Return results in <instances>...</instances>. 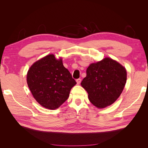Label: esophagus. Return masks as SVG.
<instances>
[{
    "instance_id": "obj_1",
    "label": "esophagus",
    "mask_w": 148,
    "mask_h": 148,
    "mask_svg": "<svg viewBox=\"0 0 148 148\" xmlns=\"http://www.w3.org/2000/svg\"><path fill=\"white\" fill-rule=\"evenodd\" d=\"M76 81H77V84H79L80 83H81L82 79H81V78H78V79H77V80H76Z\"/></svg>"
}]
</instances>
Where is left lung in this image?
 I'll return each instance as SVG.
<instances>
[{
    "label": "left lung",
    "instance_id": "8db88e82",
    "mask_svg": "<svg viewBox=\"0 0 148 148\" xmlns=\"http://www.w3.org/2000/svg\"><path fill=\"white\" fill-rule=\"evenodd\" d=\"M127 82V71L110 58L91 64L82 86L88 93L89 99L98 108H104L117 100Z\"/></svg>",
    "mask_w": 148,
    "mask_h": 148
}]
</instances>
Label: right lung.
Here are the masks:
<instances>
[{
  "instance_id": "add662e5",
  "label": "right lung",
  "mask_w": 148,
  "mask_h": 148,
  "mask_svg": "<svg viewBox=\"0 0 148 148\" xmlns=\"http://www.w3.org/2000/svg\"><path fill=\"white\" fill-rule=\"evenodd\" d=\"M28 86L34 99L45 108L54 110L66 101L77 84L61 59L53 54L36 62L27 74Z\"/></svg>"
}]
</instances>
